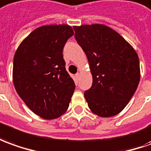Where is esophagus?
<instances>
[{"label":"esophagus","mask_w":151,"mask_h":151,"mask_svg":"<svg viewBox=\"0 0 151 151\" xmlns=\"http://www.w3.org/2000/svg\"><path fill=\"white\" fill-rule=\"evenodd\" d=\"M80 76H81V73H79V72H78V73L76 74V77L77 78V79H79V78H80Z\"/></svg>","instance_id":"obj_1"}]
</instances>
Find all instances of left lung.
I'll return each instance as SVG.
<instances>
[{"label": "left lung", "mask_w": 151, "mask_h": 151, "mask_svg": "<svg viewBox=\"0 0 151 151\" xmlns=\"http://www.w3.org/2000/svg\"><path fill=\"white\" fill-rule=\"evenodd\" d=\"M75 38L86 54L93 77L85 98L92 113L109 117L122 112L140 81V62L132 47L104 24L74 26Z\"/></svg>", "instance_id": "1"}]
</instances>
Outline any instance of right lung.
<instances>
[{"instance_id":"1","label":"right lung","mask_w":151,"mask_h":151,"mask_svg":"<svg viewBox=\"0 0 151 151\" xmlns=\"http://www.w3.org/2000/svg\"><path fill=\"white\" fill-rule=\"evenodd\" d=\"M73 34L68 24L41 26L23 40L14 53L16 92L30 110L44 119L64 114L73 95L76 86L65 70L62 55Z\"/></svg>"}]
</instances>
